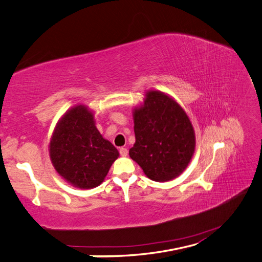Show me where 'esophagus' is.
I'll list each match as a JSON object with an SVG mask.
<instances>
[{
    "instance_id": "esophagus-1",
    "label": "esophagus",
    "mask_w": 262,
    "mask_h": 262,
    "mask_svg": "<svg viewBox=\"0 0 262 262\" xmlns=\"http://www.w3.org/2000/svg\"><path fill=\"white\" fill-rule=\"evenodd\" d=\"M119 154H120V156L126 157L127 154H128V150H127V148H125V147H120V148H119Z\"/></svg>"
}]
</instances>
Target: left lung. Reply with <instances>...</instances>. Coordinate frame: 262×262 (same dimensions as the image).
Instances as JSON below:
<instances>
[{
  "mask_svg": "<svg viewBox=\"0 0 262 262\" xmlns=\"http://www.w3.org/2000/svg\"><path fill=\"white\" fill-rule=\"evenodd\" d=\"M136 142L129 156L155 182L176 178L195 150V132L185 111L166 94L147 92L144 105L134 112Z\"/></svg>",
  "mask_w": 262,
  "mask_h": 262,
  "instance_id": "left-lung-1",
  "label": "left lung"
}]
</instances>
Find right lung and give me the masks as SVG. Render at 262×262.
I'll use <instances>...</instances> for the list:
<instances>
[{
  "instance_id": "1",
  "label": "right lung",
  "mask_w": 262,
  "mask_h": 262,
  "mask_svg": "<svg viewBox=\"0 0 262 262\" xmlns=\"http://www.w3.org/2000/svg\"><path fill=\"white\" fill-rule=\"evenodd\" d=\"M50 156L65 180L78 188L91 189L103 183L119 154L100 135L93 113L79 105L58 122L51 139Z\"/></svg>"
}]
</instances>
